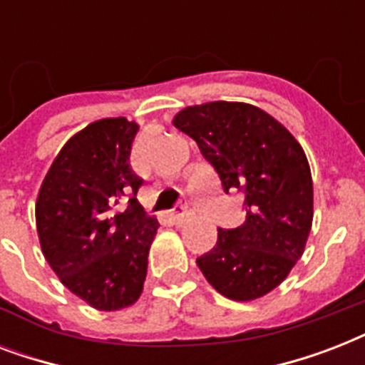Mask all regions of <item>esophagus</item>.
<instances>
[{
	"label": "esophagus",
	"instance_id": "1",
	"mask_svg": "<svg viewBox=\"0 0 365 365\" xmlns=\"http://www.w3.org/2000/svg\"><path fill=\"white\" fill-rule=\"evenodd\" d=\"M172 220H174V222L180 225V223L187 222L189 214H187V212H174V214H172Z\"/></svg>",
	"mask_w": 365,
	"mask_h": 365
}]
</instances>
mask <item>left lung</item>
I'll list each match as a JSON object with an SVG mask.
<instances>
[{
    "mask_svg": "<svg viewBox=\"0 0 365 365\" xmlns=\"http://www.w3.org/2000/svg\"><path fill=\"white\" fill-rule=\"evenodd\" d=\"M172 125L197 142L223 191L244 195V223L217 229L197 265L223 297L254 301L280 286L312 227V176L294 134L257 106L206 102L178 111Z\"/></svg>",
    "mask_w": 365,
    "mask_h": 365,
    "instance_id": "obj_1",
    "label": "left lung"
}]
</instances>
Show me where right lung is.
I'll list each match as a JSON object with an SVG mask.
<instances>
[{
	"label": "right lung",
	"mask_w": 365,
	"mask_h": 365,
	"mask_svg": "<svg viewBox=\"0 0 365 365\" xmlns=\"http://www.w3.org/2000/svg\"><path fill=\"white\" fill-rule=\"evenodd\" d=\"M138 130L125 117L87 125L60 149L37 193L45 259L96 311H121L140 299L159 229L136 199L142 180L128 159Z\"/></svg>",
	"instance_id": "obj_1"
}]
</instances>
